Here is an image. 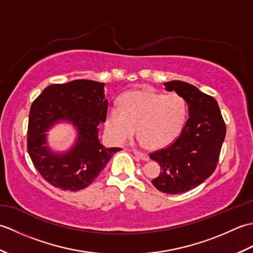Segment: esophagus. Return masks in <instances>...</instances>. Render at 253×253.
Listing matches in <instances>:
<instances>
[{"label":"esophagus","mask_w":253,"mask_h":253,"mask_svg":"<svg viewBox=\"0 0 253 253\" xmlns=\"http://www.w3.org/2000/svg\"><path fill=\"white\" fill-rule=\"evenodd\" d=\"M133 154H135L136 157H138L139 159L143 160V161H148L149 160L148 154L144 153V152H140V151H137V150H135V151H133Z\"/></svg>","instance_id":"34e87169"}]
</instances>
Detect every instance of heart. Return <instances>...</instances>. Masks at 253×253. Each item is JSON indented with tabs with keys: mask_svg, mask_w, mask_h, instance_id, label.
Segmentation results:
<instances>
[{
	"mask_svg": "<svg viewBox=\"0 0 253 253\" xmlns=\"http://www.w3.org/2000/svg\"><path fill=\"white\" fill-rule=\"evenodd\" d=\"M187 118L185 99L177 93L150 90L131 91L123 96L121 107L112 105L106 131L116 142H125L136 132L152 149L168 146L179 135Z\"/></svg>",
	"mask_w": 253,
	"mask_h": 253,
	"instance_id": "heart-1",
	"label": "heart"
}]
</instances>
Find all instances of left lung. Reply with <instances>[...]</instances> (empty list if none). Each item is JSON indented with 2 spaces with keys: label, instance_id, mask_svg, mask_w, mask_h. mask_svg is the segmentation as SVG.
Listing matches in <instances>:
<instances>
[{
  "label": "left lung",
  "instance_id": "1",
  "mask_svg": "<svg viewBox=\"0 0 253 253\" xmlns=\"http://www.w3.org/2000/svg\"><path fill=\"white\" fill-rule=\"evenodd\" d=\"M164 85L185 99L189 118L174 142L149 154L161 166L152 184L164 193L178 195L202 184L215 170L226 126L213 96L180 80Z\"/></svg>",
  "mask_w": 253,
  "mask_h": 253
}]
</instances>
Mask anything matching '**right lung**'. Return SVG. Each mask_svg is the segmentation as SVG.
<instances>
[{
    "mask_svg": "<svg viewBox=\"0 0 253 253\" xmlns=\"http://www.w3.org/2000/svg\"><path fill=\"white\" fill-rule=\"evenodd\" d=\"M104 84L87 79L46 87L32 102L29 113L27 149L45 181L62 190L88 187L121 148H105L98 137V126L106 121L109 102ZM58 120L78 128L77 144L67 154L54 155L45 146V131Z\"/></svg>",
    "mask_w": 253,
    "mask_h": 253,
    "instance_id": "add662e5",
    "label": "right lung"
}]
</instances>
